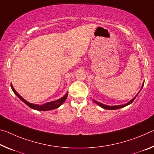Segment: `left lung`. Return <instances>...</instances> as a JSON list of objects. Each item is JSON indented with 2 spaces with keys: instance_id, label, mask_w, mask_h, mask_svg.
I'll return each instance as SVG.
<instances>
[{
  "instance_id": "8db88e82",
  "label": "left lung",
  "mask_w": 154,
  "mask_h": 154,
  "mask_svg": "<svg viewBox=\"0 0 154 154\" xmlns=\"http://www.w3.org/2000/svg\"><path fill=\"white\" fill-rule=\"evenodd\" d=\"M143 85H144V84H143L142 88L143 87ZM142 88H141V89H142ZM141 89H140V90H141ZM138 93H139V92H138ZM138 93L137 94H136V96L135 97H134V98H133L132 99H131L130 101H129L128 103H127L126 104H124V105H120V106H108V105H105V104H103V103H99V102L94 101V100H93V101H94V102H95V103H96L97 105H99V106L100 107H101V108H103V109H119V108H123V107H125V106H128V105L131 104V103H132V102L134 101V100L136 99V97H137V95L138 94Z\"/></svg>"
}]
</instances>
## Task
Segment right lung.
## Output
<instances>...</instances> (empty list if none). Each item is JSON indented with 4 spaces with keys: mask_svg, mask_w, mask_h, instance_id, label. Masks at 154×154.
<instances>
[{
    "mask_svg": "<svg viewBox=\"0 0 154 154\" xmlns=\"http://www.w3.org/2000/svg\"><path fill=\"white\" fill-rule=\"evenodd\" d=\"M11 87L12 90H13V92H14V94H15L19 99H21L24 103H25L26 105H27V106L29 107H30L31 108L36 109V110L47 111V110H51V109H53L59 108L61 105H62L66 101V99L67 97H68V92H67V93L66 94L64 97H62V98H60V99L56 100V101L48 102V103H46L42 104V105L33 104V103H29V102H28V101H26L25 99H24V98H23V97H22L16 91L15 89L14 88V87H13V86H12L11 84Z\"/></svg>",
    "mask_w": 154,
    "mask_h": 154,
    "instance_id": "1",
    "label": "right lung"
}]
</instances>
